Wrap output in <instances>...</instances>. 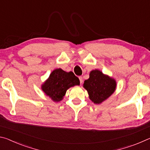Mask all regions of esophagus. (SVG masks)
Wrapping results in <instances>:
<instances>
[{
	"mask_svg": "<svg viewBox=\"0 0 150 150\" xmlns=\"http://www.w3.org/2000/svg\"><path fill=\"white\" fill-rule=\"evenodd\" d=\"M79 81H80V83L81 84H82L83 82V77L80 76V77H79Z\"/></svg>",
	"mask_w": 150,
	"mask_h": 150,
	"instance_id": "1",
	"label": "esophagus"
}]
</instances>
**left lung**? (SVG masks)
<instances>
[{
  "instance_id": "8db88e82",
  "label": "left lung",
  "mask_w": 150,
  "mask_h": 150,
  "mask_svg": "<svg viewBox=\"0 0 150 150\" xmlns=\"http://www.w3.org/2000/svg\"><path fill=\"white\" fill-rule=\"evenodd\" d=\"M116 81L99 70L90 73L89 78L85 80L83 87L87 91L90 99L95 104H100L108 98L116 88Z\"/></svg>"
}]
</instances>
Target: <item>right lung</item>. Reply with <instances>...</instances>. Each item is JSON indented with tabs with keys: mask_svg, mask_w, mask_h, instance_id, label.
I'll list each match as a JSON object with an SVG mask.
<instances>
[{
	"mask_svg": "<svg viewBox=\"0 0 150 150\" xmlns=\"http://www.w3.org/2000/svg\"><path fill=\"white\" fill-rule=\"evenodd\" d=\"M79 79L73 72H65L62 69H55L42 85V90L55 102L63 99L68 88L79 85Z\"/></svg>",
	"mask_w": 150,
	"mask_h": 150,
	"instance_id": "1",
	"label": "right lung"
}]
</instances>
